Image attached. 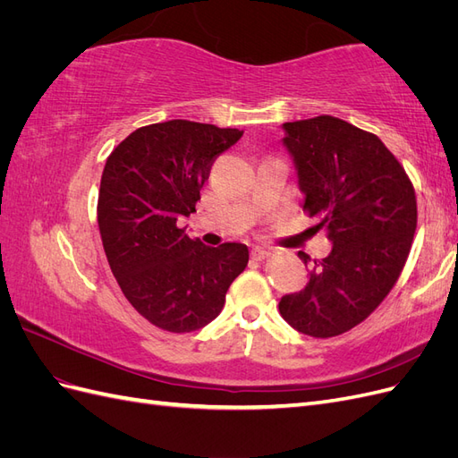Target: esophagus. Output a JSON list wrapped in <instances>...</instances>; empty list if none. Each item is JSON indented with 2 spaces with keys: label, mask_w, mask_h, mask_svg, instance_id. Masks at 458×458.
<instances>
[{
  "label": "esophagus",
  "mask_w": 458,
  "mask_h": 458,
  "mask_svg": "<svg viewBox=\"0 0 458 458\" xmlns=\"http://www.w3.org/2000/svg\"><path fill=\"white\" fill-rule=\"evenodd\" d=\"M269 250L267 248H259V246H256V248H252V258L254 259H266V258H269Z\"/></svg>",
  "instance_id": "1"
}]
</instances>
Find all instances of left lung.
Wrapping results in <instances>:
<instances>
[{"label": "left lung", "instance_id": "obj_1", "mask_svg": "<svg viewBox=\"0 0 458 458\" xmlns=\"http://www.w3.org/2000/svg\"><path fill=\"white\" fill-rule=\"evenodd\" d=\"M283 145L332 250L306 288L279 301L301 335L332 338L357 327L390 294L411 252L417 197L403 165L377 135L335 116L283 123ZM308 266L310 256L298 252Z\"/></svg>", "mask_w": 458, "mask_h": 458}]
</instances>
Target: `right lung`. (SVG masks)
Here are the masks:
<instances>
[{
    "label": "right lung",
    "instance_id": "obj_1",
    "mask_svg": "<svg viewBox=\"0 0 458 458\" xmlns=\"http://www.w3.org/2000/svg\"><path fill=\"white\" fill-rule=\"evenodd\" d=\"M241 130L168 120L130 133L106 158L97 221L108 266L123 296L155 327L192 332L221 313L248 248H217L179 227L200 200L214 160Z\"/></svg>",
    "mask_w": 458,
    "mask_h": 458
}]
</instances>
